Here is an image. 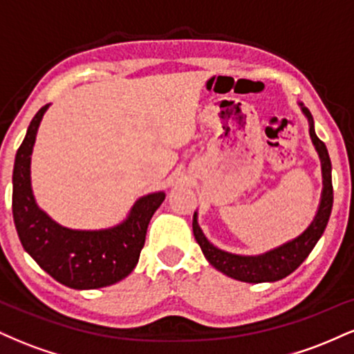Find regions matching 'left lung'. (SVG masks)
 <instances>
[{"label":"left lung","instance_id":"obj_1","mask_svg":"<svg viewBox=\"0 0 354 354\" xmlns=\"http://www.w3.org/2000/svg\"><path fill=\"white\" fill-rule=\"evenodd\" d=\"M304 115L310 120V135L316 149H318L321 158V168H323V196H321L319 209L316 218L313 219L301 236H298L293 241L286 243V245L276 248L270 253L259 254V256H238L226 253V251L218 250L206 239L203 231L200 230L196 221V213L193 216V233L194 239L200 245L203 254L206 259L213 265L216 270L225 273L230 278L239 279V281L246 283H266V281H278V279L286 278L298 268L308 254L311 253L318 239L323 234L324 228L330 219L331 208H333V181H331V160L328 154L326 145L316 136L315 126H313L311 113L306 108L303 109Z\"/></svg>","mask_w":354,"mask_h":354}]
</instances>
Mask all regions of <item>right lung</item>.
<instances>
[{
	"label": "right lung",
	"mask_w": 354,
	"mask_h": 354,
	"mask_svg": "<svg viewBox=\"0 0 354 354\" xmlns=\"http://www.w3.org/2000/svg\"><path fill=\"white\" fill-rule=\"evenodd\" d=\"M48 109L36 113L13 169V218L24 250L56 281L73 290H96L126 278L140 259L146 230L165 193L143 196L123 225L103 231H75L56 225L36 206L30 181V161L39 121Z\"/></svg>",
	"instance_id": "add662e5"
}]
</instances>
